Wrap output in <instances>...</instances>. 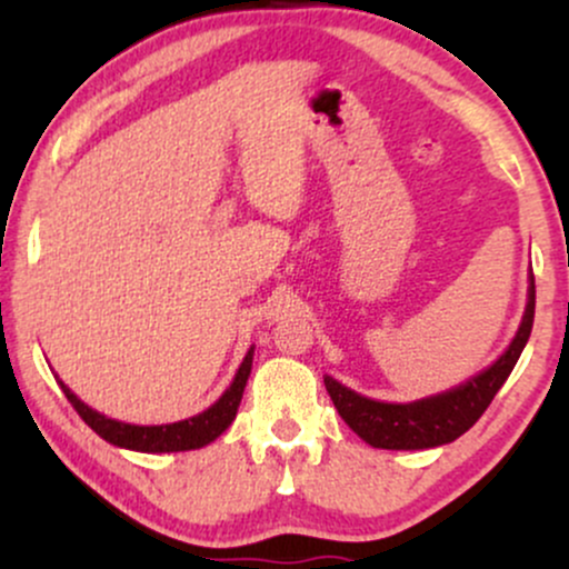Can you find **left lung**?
<instances>
[{"instance_id":"8db88e82","label":"left lung","mask_w":569,"mask_h":569,"mask_svg":"<svg viewBox=\"0 0 569 569\" xmlns=\"http://www.w3.org/2000/svg\"><path fill=\"white\" fill-rule=\"evenodd\" d=\"M535 321V278L530 276L527 289V307L513 342L502 352L492 367L457 385L447 393L422 398L411 403H385L367 398L356 390L345 388L335 377H323L331 401L348 426L363 441L377 449H430L460 439L468 428L476 426L502 382L508 380L527 339H530Z\"/></svg>"}]
</instances>
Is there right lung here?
<instances>
[{
  "mask_svg": "<svg viewBox=\"0 0 569 569\" xmlns=\"http://www.w3.org/2000/svg\"><path fill=\"white\" fill-rule=\"evenodd\" d=\"M251 363L253 348L246 352L232 385L221 393L217 403H211L206 411L189 417V420L171 422V426H130V422L112 420V417L101 415V411L82 403L61 380L58 382H61V390L67 393L71 407L77 409V415H80L103 441L122 449H133V452H187V449H200L206 447V443H211L213 439H219V436L232 426L240 407V398H243L248 375H251Z\"/></svg>",
  "mask_w": 569,
  "mask_h": 569,
  "instance_id": "1",
  "label": "right lung"
}]
</instances>
